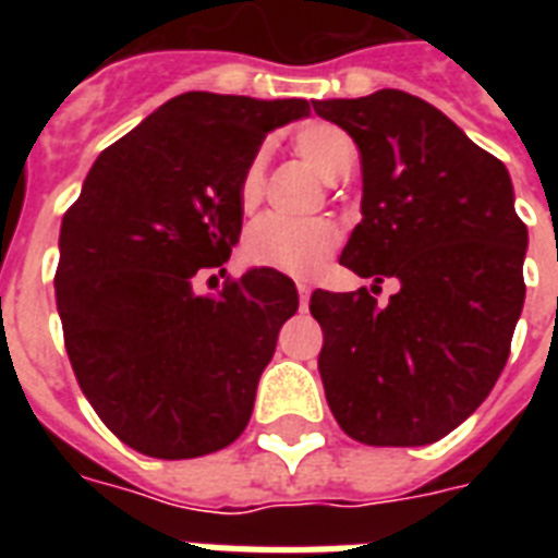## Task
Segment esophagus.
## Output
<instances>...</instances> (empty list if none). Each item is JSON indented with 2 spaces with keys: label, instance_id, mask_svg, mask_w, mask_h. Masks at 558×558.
Segmentation results:
<instances>
[{
  "label": "esophagus",
  "instance_id": "obj_1",
  "mask_svg": "<svg viewBox=\"0 0 558 558\" xmlns=\"http://www.w3.org/2000/svg\"><path fill=\"white\" fill-rule=\"evenodd\" d=\"M298 298H301V306L306 310V304H310V287L306 283H298Z\"/></svg>",
  "mask_w": 558,
  "mask_h": 558
}]
</instances>
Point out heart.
<instances>
[{
	"mask_svg": "<svg viewBox=\"0 0 558 558\" xmlns=\"http://www.w3.org/2000/svg\"><path fill=\"white\" fill-rule=\"evenodd\" d=\"M298 153L327 182L344 179L356 165V142L332 124H310L295 135ZM240 205L252 210L263 196V153L252 156L240 177ZM341 231L330 219H295L269 214L260 217L245 234V260L260 269L313 278L339 248Z\"/></svg>",
	"mask_w": 558,
	"mask_h": 558,
	"instance_id": "obj_1",
	"label": "heart"
}]
</instances>
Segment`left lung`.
<instances>
[{
  "label": "left lung",
  "instance_id": "1",
  "mask_svg": "<svg viewBox=\"0 0 558 558\" xmlns=\"http://www.w3.org/2000/svg\"><path fill=\"white\" fill-rule=\"evenodd\" d=\"M313 107L362 153V222L341 263L373 289L399 280L388 306L367 289L313 292L324 393L353 440L425 446L458 428L507 365L527 226L507 168L423 98L379 89Z\"/></svg>",
  "mask_w": 558,
  "mask_h": 558
}]
</instances>
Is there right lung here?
I'll use <instances>...</instances> for the list:
<instances>
[{
    "label": "right lung",
    "mask_w": 558,
    "mask_h": 558,
    "mask_svg": "<svg viewBox=\"0 0 558 558\" xmlns=\"http://www.w3.org/2000/svg\"><path fill=\"white\" fill-rule=\"evenodd\" d=\"M310 100L185 92L100 153L60 226L54 292L81 390L130 449L185 460L248 425L295 283L248 269L217 295L193 275L240 240V177Z\"/></svg>",
    "instance_id": "obj_1"
}]
</instances>
